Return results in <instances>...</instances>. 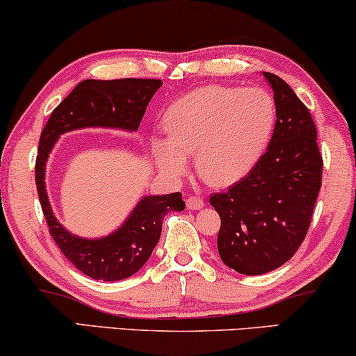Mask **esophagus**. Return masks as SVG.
Returning <instances> with one entry per match:
<instances>
[{
  "mask_svg": "<svg viewBox=\"0 0 356 356\" xmlns=\"http://www.w3.org/2000/svg\"><path fill=\"white\" fill-rule=\"evenodd\" d=\"M186 206H188V209H193V211H196V209H202L204 199L201 196H189L186 201Z\"/></svg>",
  "mask_w": 356,
  "mask_h": 356,
  "instance_id": "esophagus-1",
  "label": "esophagus"
}]
</instances>
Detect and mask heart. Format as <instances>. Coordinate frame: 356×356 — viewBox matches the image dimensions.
I'll use <instances>...</instances> for the list:
<instances>
[{
    "label": "heart",
    "instance_id": "obj_1",
    "mask_svg": "<svg viewBox=\"0 0 356 356\" xmlns=\"http://www.w3.org/2000/svg\"><path fill=\"white\" fill-rule=\"evenodd\" d=\"M277 108L259 87L209 86L178 99L163 116L170 138L154 136L155 159L168 177L186 173L191 152L213 186H228L259 162L275 126Z\"/></svg>",
    "mask_w": 356,
    "mask_h": 356
}]
</instances>
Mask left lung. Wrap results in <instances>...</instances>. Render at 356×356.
<instances>
[{"mask_svg":"<svg viewBox=\"0 0 356 356\" xmlns=\"http://www.w3.org/2000/svg\"><path fill=\"white\" fill-rule=\"evenodd\" d=\"M264 76L277 108L269 149L246 177L209 199L220 216L218 254L246 275L274 270L295 254L309 230L323 183L313 116L284 79Z\"/></svg>","mask_w":356,"mask_h":356,"instance_id":"obj_1","label":"left lung"}]
</instances>
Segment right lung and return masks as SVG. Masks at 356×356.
<instances>
[{
    "label": "right lung",
    "mask_w": 356,
    "mask_h": 356,
    "mask_svg": "<svg viewBox=\"0 0 356 356\" xmlns=\"http://www.w3.org/2000/svg\"><path fill=\"white\" fill-rule=\"evenodd\" d=\"M160 79H113L79 82L74 90L51 111L40 134L35 160V184L48 230L63 254L94 280L128 279L143 267L157 246L163 217L170 211H183L179 193L147 196L140 201L124 225L115 233L86 240L66 232L53 216L45 191V163L53 144L63 133L79 128H120L136 131L145 113Z\"/></svg>",
    "instance_id": "add662e5"
}]
</instances>
